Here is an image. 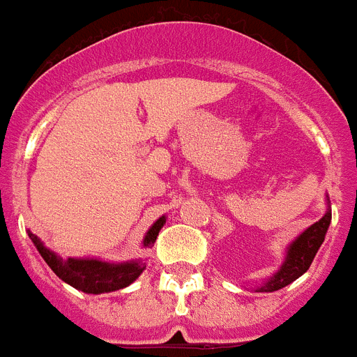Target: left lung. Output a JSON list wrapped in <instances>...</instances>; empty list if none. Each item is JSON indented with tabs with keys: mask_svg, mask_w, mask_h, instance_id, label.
I'll return each instance as SVG.
<instances>
[{
	"mask_svg": "<svg viewBox=\"0 0 357 357\" xmlns=\"http://www.w3.org/2000/svg\"><path fill=\"white\" fill-rule=\"evenodd\" d=\"M331 223V211H327L326 216L318 220L317 223L305 229L295 241L291 243V247L288 250V257H286L284 264L279 272L268 280L266 284L261 286L259 291H277V289L284 288V286L291 284L293 280L298 279L302 273H305L313 263L314 255H317L318 248L324 243L326 232L329 229Z\"/></svg>",
	"mask_w": 357,
	"mask_h": 357,
	"instance_id": "1",
	"label": "left lung"
}]
</instances>
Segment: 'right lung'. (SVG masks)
<instances>
[{
	"mask_svg": "<svg viewBox=\"0 0 357 357\" xmlns=\"http://www.w3.org/2000/svg\"><path fill=\"white\" fill-rule=\"evenodd\" d=\"M164 216L159 218L153 227L146 232L144 238V247H151L155 243L159 230L164 225ZM30 239L37 247L39 254L43 255V259L48 263L56 275L61 277L64 282L71 284L73 288L80 289L84 293H109L116 291V289L127 288L132 284L141 272L144 270V264L141 261L135 263H123V264H109L102 263L98 259H62L59 255L53 254L52 250L44 247L43 241L37 238L36 234L28 232Z\"/></svg>",
	"mask_w": 357,
	"mask_h": 357,
	"instance_id": "1",
	"label": "right lung"
}]
</instances>
